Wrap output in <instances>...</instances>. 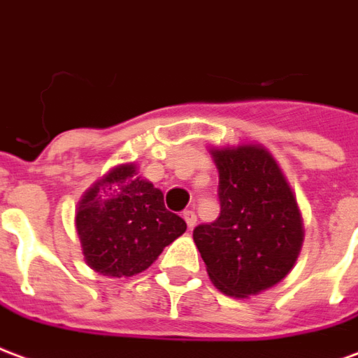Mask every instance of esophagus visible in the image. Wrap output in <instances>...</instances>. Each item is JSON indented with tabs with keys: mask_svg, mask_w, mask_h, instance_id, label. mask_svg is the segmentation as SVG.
Segmentation results:
<instances>
[{
	"mask_svg": "<svg viewBox=\"0 0 358 358\" xmlns=\"http://www.w3.org/2000/svg\"><path fill=\"white\" fill-rule=\"evenodd\" d=\"M182 217H185V221H187V227L192 231L194 225H196V213H194L192 210H187L185 213H182Z\"/></svg>",
	"mask_w": 358,
	"mask_h": 358,
	"instance_id": "34e87169",
	"label": "esophagus"
}]
</instances>
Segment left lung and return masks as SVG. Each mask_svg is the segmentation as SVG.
Masks as SVG:
<instances>
[{
    "label": "left lung",
    "mask_w": 358,
    "mask_h": 358,
    "mask_svg": "<svg viewBox=\"0 0 358 358\" xmlns=\"http://www.w3.org/2000/svg\"><path fill=\"white\" fill-rule=\"evenodd\" d=\"M219 169V217L192 231L208 275L227 296L248 297L294 267L303 227L288 182L262 147L211 150Z\"/></svg>",
    "instance_id": "left-lung-1"
}]
</instances>
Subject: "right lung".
I'll return each mask as SVG.
<instances>
[{
	"label": "right lung",
	"instance_id": "right-lung-1",
	"mask_svg": "<svg viewBox=\"0 0 358 358\" xmlns=\"http://www.w3.org/2000/svg\"><path fill=\"white\" fill-rule=\"evenodd\" d=\"M85 262L106 276L143 273L187 231L185 219L164 204V192L135 177V166L114 168L95 182L76 213Z\"/></svg>",
	"mask_w": 358,
	"mask_h": 358
}]
</instances>
